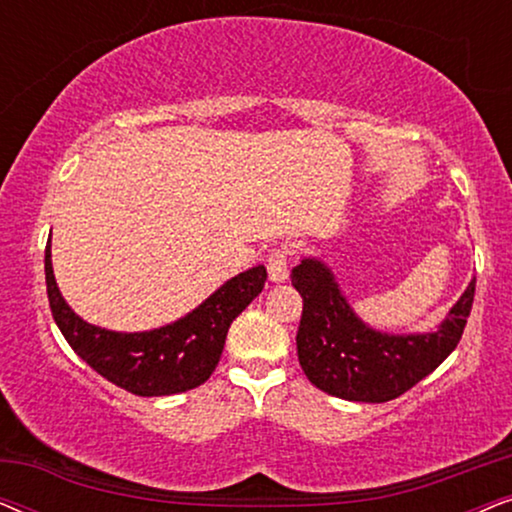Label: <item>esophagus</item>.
Returning <instances> with one entry per match:
<instances>
[{"instance_id": "1", "label": "esophagus", "mask_w": 512, "mask_h": 512, "mask_svg": "<svg viewBox=\"0 0 512 512\" xmlns=\"http://www.w3.org/2000/svg\"><path fill=\"white\" fill-rule=\"evenodd\" d=\"M289 251L284 249H275L272 254L268 256V275L272 282H284L286 277H289Z\"/></svg>"}]
</instances>
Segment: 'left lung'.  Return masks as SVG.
<instances>
[{"label": "left lung", "instance_id": "8db88e82", "mask_svg": "<svg viewBox=\"0 0 512 512\" xmlns=\"http://www.w3.org/2000/svg\"><path fill=\"white\" fill-rule=\"evenodd\" d=\"M291 282L303 298L296 345L307 380L359 403L394 401L433 373L459 345L475 296L473 279L436 331L389 335L356 317L333 272L317 258H303Z\"/></svg>", "mask_w": 512, "mask_h": 512}]
</instances>
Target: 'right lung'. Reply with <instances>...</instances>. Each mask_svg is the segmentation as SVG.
<instances>
[{"label":"right lung","instance_id":"right-lung-1","mask_svg":"<svg viewBox=\"0 0 512 512\" xmlns=\"http://www.w3.org/2000/svg\"><path fill=\"white\" fill-rule=\"evenodd\" d=\"M48 305L69 347L116 387L137 396H172L200 387L214 373L233 319L263 291L265 272L256 265L228 279L205 303L174 324L144 333H116L74 314L60 296L51 263V240L44 258Z\"/></svg>","mask_w":512,"mask_h":512}]
</instances>
